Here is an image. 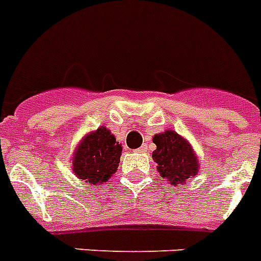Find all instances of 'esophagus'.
<instances>
[{"instance_id": "obj_1", "label": "esophagus", "mask_w": 261, "mask_h": 261, "mask_svg": "<svg viewBox=\"0 0 261 261\" xmlns=\"http://www.w3.org/2000/svg\"><path fill=\"white\" fill-rule=\"evenodd\" d=\"M137 151H139V152H146V151H147V146L143 145V146H142V147H139V149H138Z\"/></svg>"}]
</instances>
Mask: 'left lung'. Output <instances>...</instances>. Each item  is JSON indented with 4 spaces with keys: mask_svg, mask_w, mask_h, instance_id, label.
Listing matches in <instances>:
<instances>
[{
    "mask_svg": "<svg viewBox=\"0 0 261 261\" xmlns=\"http://www.w3.org/2000/svg\"><path fill=\"white\" fill-rule=\"evenodd\" d=\"M152 142L156 146L152 151L156 170L169 184L178 186L198 174L200 160L186 138L174 130H165L154 135Z\"/></svg>",
    "mask_w": 261,
    "mask_h": 261,
    "instance_id": "left-lung-1",
    "label": "left lung"
}]
</instances>
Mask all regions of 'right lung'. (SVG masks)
Returning a JSON list of instances; mask_svg holds the SVG:
<instances>
[{
	"label": "right lung",
	"mask_w": 261,
	"mask_h": 261,
	"mask_svg": "<svg viewBox=\"0 0 261 261\" xmlns=\"http://www.w3.org/2000/svg\"><path fill=\"white\" fill-rule=\"evenodd\" d=\"M122 145L109 128L100 126L80 139L72 154V171L88 185L107 182L118 170Z\"/></svg>",
	"instance_id": "1"
}]
</instances>
